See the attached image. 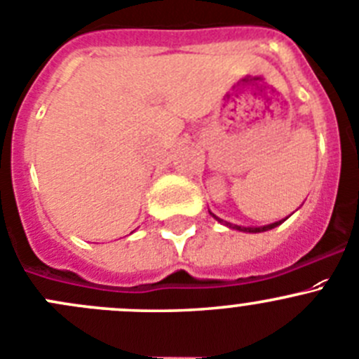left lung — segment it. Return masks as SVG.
<instances>
[{
	"instance_id": "obj_1",
	"label": "left lung",
	"mask_w": 359,
	"mask_h": 359,
	"mask_svg": "<svg viewBox=\"0 0 359 359\" xmlns=\"http://www.w3.org/2000/svg\"><path fill=\"white\" fill-rule=\"evenodd\" d=\"M210 215L212 217L215 219V221H219V222H222V224H226L228 226V228H233V229H238V231H245V233H261V231H268V229H272V228H277V226L279 224H283L284 221H286V219H283V221H277V222H272V224H266V226H259V228H247V226H236V224H231V222H226V221H222V219H219L217 215L215 214H212L210 212Z\"/></svg>"
}]
</instances>
